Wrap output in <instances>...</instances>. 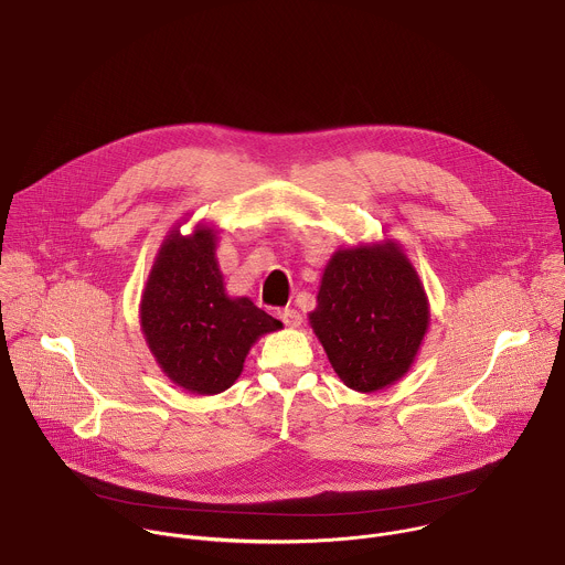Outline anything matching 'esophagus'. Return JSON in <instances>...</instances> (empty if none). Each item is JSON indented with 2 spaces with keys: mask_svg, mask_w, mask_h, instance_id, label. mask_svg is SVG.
<instances>
[{
  "mask_svg": "<svg viewBox=\"0 0 565 565\" xmlns=\"http://www.w3.org/2000/svg\"><path fill=\"white\" fill-rule=\"evenodd\" d=\"M279 319L284 321L286 327H290V329H297V327L301 324V315H299V310H295V308H281V310H279Z\"/></svg>",
  "mask_w": 565,
  "mask_h": 565,
  "instance_id": "esophagus-1",
  "label": "esophagus"
}]
</instances>
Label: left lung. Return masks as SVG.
Returning a JSON list of instances; mask_svg holds the SVG:
<instances>
[{
	"label": "left lung",
	"mask_w": 565,
	"mask_h": 565,
	"mask_svg": "<svg viewBox=\"0 0 565 565\" xmlns=\"http://www.w3.org/2000/svg\"><path fill=\"white\" fill-rule=\"evenodd\" d=\"M427 321L420 279L393 244L335 253L310 312L335 373L355 391H377L405 375Z\"/></svg>",
	"instance_id": "8db88e82"
}]
</instances>
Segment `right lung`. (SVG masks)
<instances>
[{
  "instance_id": "right-lung-1",
  "label": "right lung",
  "mask_w": 565,
  "mask_h": 565,
  "mask_svg": "<svg viewBox=\"0 0 565 565\" xmlns=\"http://www.w3.org/2000/svg\"><path fill=\"white\" fill-rule=\"evenodd\" d=\"M140 324L160 369L201 395L230 388L255 340L281 329L248 297L225 295L210 230L166 241L142 292Z\"/></svg>"
}]
</instances>
